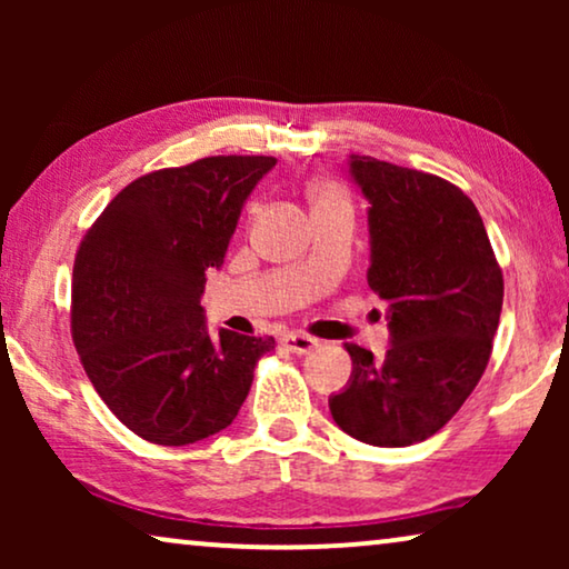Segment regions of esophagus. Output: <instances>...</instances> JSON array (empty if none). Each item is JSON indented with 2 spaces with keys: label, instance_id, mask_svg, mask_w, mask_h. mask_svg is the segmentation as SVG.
<instances>
[{
  "label": "esophagus",
  "instance_id": "obj_1",
  "mask_svg": "<svg viewBox=\"0 0 569 569\" xmlns=\"http://www.w3.org/2000/svg\"><path fill=\"white\" fill-rule=\"evenodd\" d=\"M282 345L295 355H308L318 347V339L308 337V333H300V331H290V333H284V337H282Z\"/></svg>",
  "mask_w": 569,
  "mask_h": 569
}]
</instances>
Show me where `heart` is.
I'll use <instances>...</instances> for the list:
<instances>
[{
  "instance_id": "b5f03b06",
  "label": "heart",
  "mask_w": 569,
  "mask_h": 569,
  "mask_svg": "<svg viewBox=\"0 0 569 569\" xmlns=\"http://www.w3.org/2000/svg\"><path fill=\"white\" fill-rule=\"evenodd\" d=\"M313 199L321 201V199H345V197H341V191L337 189V186L326 183V186H318L316 193H313Z\"/></svg>"
}]
</instances>
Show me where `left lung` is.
<instances>
[{
    "instance_id": "1",
    "label": "left lung",
    "mask_w": 569,
    "mask_h": 569,
    "mask_svg": "<svg viewBox=\"0 0 569 569\" xmlns=\"http://www.w3.org/2000/svg\"><path fill=\"white\" fill-rule=\"evenodd\" d=\"M347 173L368 201V284L386 300L383 360L345 345L352 376L329 396L333 422L380 448L422 442L461 409L492 352L502 271L485 222L458 186L349 154Z\"/></svg>"
}]
</instances>
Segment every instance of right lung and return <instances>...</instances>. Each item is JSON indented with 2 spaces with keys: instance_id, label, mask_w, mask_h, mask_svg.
Here are the masks:
<instances>
[{
  "instance_id": "1",
  "label": "right lung",
  "mask_w": 569,
  "mask_h": 569,
  "mask_svg": "<svg viewBox=\"0 0 569 569\" xmlns=\"http://www.w3.org/2000/svg\"><path fill=\"white\" fill-rule=\"evenodd\" d=\"M277 166L220 154L131 181L84 236L74 261L72 337L106 407L139 438L189 446L238 417L271 337L220 329L201 308L246 199Z\"/></svg>"
}]
</instances>
